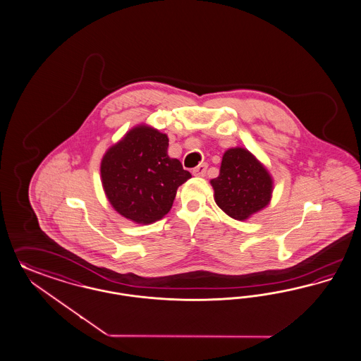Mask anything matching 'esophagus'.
Returning a JSON list of instances; mask_svg holds the SVG:
<instances>
[{
	"label": "esophagus",
	"mask_w": 361,
	"mask_h": 361,
	"mask_svg": "<svg viewBox=\"0 0 361 361\" xmlns=\"http://www.w3.org/2000/svg\"><path fill=\"white\" fill-rule=\"evenodd\" d=\"M207 169H208V164H200L197 165L196 168H193V171H192V173L195 174V176H204L205 172H207Z\"/></svg>",
	"instance_id": "obj_1"
}]
</instances>
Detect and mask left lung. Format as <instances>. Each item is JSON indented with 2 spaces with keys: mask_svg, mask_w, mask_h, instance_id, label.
Returning a JSON list of instances; mask_svg holds the SVG:
<instances>
[{
  "mask_svg": "<svg viewBox=\"0 0 361 361\" xmlns=\"http://www.w3.org/2000/svg\"><path fill=\"white\" fill-rule=\"evenodd\" d=\"M216 204L235 220H247L265 208L272 195V178L252 153L226 150L219 177L211 181Z\"/></svg>",
  "mask_w": 361,
  "mask_h": 361,
  "instance_id": "obj_1",
  "label": "left lung"
}]
</instances>
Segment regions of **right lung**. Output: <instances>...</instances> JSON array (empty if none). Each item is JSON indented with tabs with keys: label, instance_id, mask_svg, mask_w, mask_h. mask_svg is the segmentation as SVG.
<instances>
[{
	"label": "right lung",
	"instance_id": "add662e5",
	"mask_svg": "<svg viewBox=\"0 0 361 361\" xmlns=\"http://www.w3.org/2000/svg\"><path fill=\"white\" fill-rule=\"evenodd\" d=\"M169 140L141 125L108 150L101 177L113 208L126 219L150 224L171 211L176 190L192 174L168 156Z\"/></svg>",
	"mask_w": 361,
	"mask_h": 361
}]
</instances>
